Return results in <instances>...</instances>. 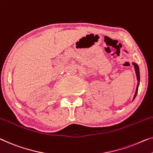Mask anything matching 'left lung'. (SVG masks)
<instances>
[{
  "instance_id": "left-lung-1",
  "label": "left lung",
  "mask_w": 153,
  "mask_h": 153,
  "mask_svg": "<svg viewBox=\"0 0 153 153\" xmlns=\"http://www.w3.org/2000/svg\"><path fill=\"white\" fill-rule=\"evenodd\" d=\"M124 51H126V53H128V51H126V50H124ZM132 64H133V65L134 66V68H135V74H136V76H137V85L136 91H135V95H134V97H133V100H135L136 95H137V92H138V88H139V85H140V68H139V66L137 65L135 62H132Z\"/></svg>"
}]
</instances>
